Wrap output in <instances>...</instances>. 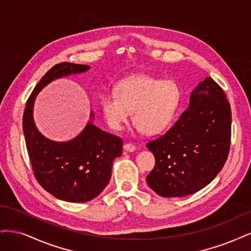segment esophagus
Returning <instances> with one entry per match:
<instances>
[{"label": "esophagus", "mask_w": 251, "mask_h": 251, "mask_svg": "<svg viewBox=\"0 0 251 251\" xmlns=\"http://www.w3.org/2000/svg\"><path fill=\"white\" fill-rule=\"evenodd\" d=\"M124 149H125L127 152H133V151L136 149V147L134 146L133 144H131V143H127V144L124 145Z\"/></svg>", "instance_id": "1"}]
</instances>
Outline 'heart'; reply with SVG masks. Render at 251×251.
<instances>
[{
	"mask_svg": "<svg viewBox=\"0 0 251 251\" xmlns=\"http://www.w3.org/2000/svg\"><path fill=\"white\" fill-rule=\"evenodd\" d=\"M180 100V91L172 80H161L148 75L127 78L117 86V92L100 97V107L108 126L121 130L133 111L139 130L155 134L169 125Z\"/></svg>",
	"mask_w": 251,
	"mask_h": 251,
	"instance_id": "1",
	"label": "heart"
}]
</instances>
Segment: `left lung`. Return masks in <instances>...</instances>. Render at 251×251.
Returning a JSON list of instances; mask_svg holds the SVG:
<instances>
[{
    "instance_id": "8db88e82",
    "label": "left lung",
    "mask_w": 251,
    "mask_h": 251,
    "mask_svg": "<svg viewBox=\"0 0 251 251\" xmlns=\"http://www.w3.org/2000/svg\"><path fill=\"white\" fill-rule=\"evenodd\" d=\"M230 135L229 102L206 77L191 93L189 107L175 124L147 144L155 157L148 185L163 197H183L203 189L227 159Z\"/></svg>"
}]
</instances>
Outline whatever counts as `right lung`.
I'll return each mask as SVG.
<instances>
[{
    "label": "right lung",
    "mask_w": 251,
    "mask_h": 251,
    "mask_svg": "<svg viewBox=\"0 0 251 251\" xmlns=\"http://www.w3.org/2000/svg\"><path fill=\"white\" fill-rule=\"evenodd\" d=\"M90 69L70 62L56 64L34 87L23 117V131L35 178L51 195L68 202L90 201L105 189L115 158L122 155L123 141L94 125V111L83 130L74 139L52 141L37 129L33 106L37 94L46 85Z\"/></svg>",
    "instance_id": "1"
}]
</instances>
